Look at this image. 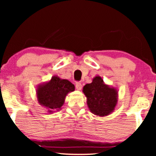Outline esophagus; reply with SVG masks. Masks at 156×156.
I'll return each mask as SVG.
<instances>
[{
    "instance_id": "34e87169",
    "label": "esophagus",
    "mask_w": 156,
    "mask_h": 156,
    "mask_svg": "<svg viewBox=\"0 0 156 156\" xmlns=\"http://www.w3.org/2000/svg\"><path fill=\"white\" fill-rule=\"evenodd\" d=\"M75 87H76V89H77V90H81L82 88V85L80 82H76Z\"/></svg>"
}]
</instances>
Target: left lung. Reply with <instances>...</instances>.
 Returning <instances> with one entry per match:
<instances>
[{"label":"left lung","instance_id":"1","mask_svg":"<svg viewBox=\"0 0 156 156\" xmlns=\"http://www.w3.org/2000/svg\"><path fill=\"white\" fill-rule=\"evenodd\" d=\"M89 109L98 116H106L115 110L118 104V89L104 83L99 76L83 87Z\"/></svg>","mask_w":156,"mask_h":156}]
</instances>
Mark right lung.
<instances>
[{"instance_id": "1", "label": "right lung", "mask_w": 156, "mask_h": 156, "mask_svg": "<svg viewBox=\"0 0 156 156\" xmlns=\"http://www.w3.org/2000/svg\"><path fill=\"white\" fill-rule=\"evenodd\" d=\"M74 89V85L69 80L54 75L50 80L37 85L36 89L37 101L40 105L48 110V113L58 112L65 104L67 95Z\"/></svg>"}]
</instances>
